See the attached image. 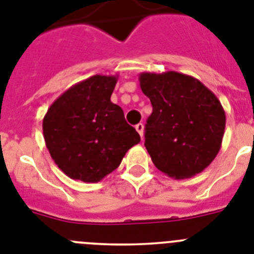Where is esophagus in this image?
I'll return each instance as SVG.
<instances>
[{
  "mask_svg": "<svg viewBox=\"0 0 254 254\" xmlns=\"http://www.w3.org/2000/svg\"><path fill=\"white\" fill-rule=\"evenodd\" d=\"M135 130L139 133V135L143 138V133H144V125L142 124V123H139V124L135 125Z\"/></svg>",
  "mask_w": 254,
  "mask_h": 254,
  "instance_id": "esophagus-1",
  "label": "esophagus"
}]
</instances>
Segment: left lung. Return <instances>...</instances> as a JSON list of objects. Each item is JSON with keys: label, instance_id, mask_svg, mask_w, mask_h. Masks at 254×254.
Wrapping results in <instances>:
<instances>
[{"label": "left lung", "instance_id": "1", "mask_svg": "<svg viewBox=\"0 0 254 254\" xmlns=\"http://www.w3.org/2000/svg\"><path fill=\"white\" fill-rule=\"evenodd\" d=\"M142 92L152 103L144 145L152 162L174 179L202 173L219 153L226 116L217 97L182 72H142Z\"/></svg>", "mask_w": 254, "mask_h": 254}]
</instances>
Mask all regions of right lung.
<instances>
[{"label": "right lung", "instance_id": "obj_1", "mask_svg": "<svg viewBox=\"0 0 254 254\" xmlns=\"http://www.w3.org/2000/svg\"><path fill=\"white\" fill-rule=\"evenodd\" d=\"M118 75H93L64 92L43 118L46 147L55 164L74 180L97 183L118 169L140 142L111 102Z\"/></svg>", "mask_w": 254, "mask_h": 254}]
</instances>
